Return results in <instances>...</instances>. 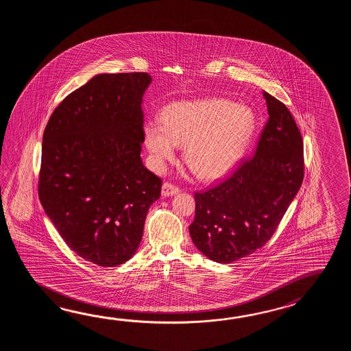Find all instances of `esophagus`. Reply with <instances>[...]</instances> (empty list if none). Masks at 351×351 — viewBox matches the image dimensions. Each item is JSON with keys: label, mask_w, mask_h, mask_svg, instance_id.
I'll return each mask as SVG.
<instances>
[{"label": "esophagus", "mask_w": 351, "mask_h": 351, "mask_svg": "<svg viewBox=\"0 0 351 351\" xmlns=\"http://www.w3.org/2000/svg\"><path fill=\"white\" fill-rule=\"evenodd\" d=\"M180 192L178 186H174L169 182H165V184L162 186V195L163 197H169V195H174V194H178Z\"/></svg>", "instance_id": "1"}]
</instances>
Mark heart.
Here are the masks:
<instances>
[{
  "instance_id": "b5f03b06",
  "label": "heart",
  "mask_w": 351,
  "mask_h": 351,
  "mask_svg": "<svg viewBox=\"0 0 351 351\" xmlns=\"http://www.w3.org/2000/svg\"><path fill=\"white\" fill-rule=\"evenodd\" d=\"M160 121H149L144 130L156 168L162 169L174 159L177 147L186 145V165L206 180L231 172L254 132V112L219 99L174 103L163 112Z\"/></svg>"
}]
</instances>
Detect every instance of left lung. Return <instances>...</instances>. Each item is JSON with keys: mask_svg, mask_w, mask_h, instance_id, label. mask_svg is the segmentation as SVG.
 Listing matches in <instances>:
<instances>
[{"mask_svg": "<svg viewBox=\"0 0 351 351\" xmlns=\"http://www.w3.org/2000/svg\"><path fill=\"white\" fill-rule=\"evenodd\" d=\"M269 120L254 157L206 192L194 193L189 233L212 261L231 263L267 243L304 179V143L290 110L263 91Z\"/></svg>", "mask_w": 351, "mask_h": 351, "instance_id": "8db88e82", "label": "left lung"}]
</instances>
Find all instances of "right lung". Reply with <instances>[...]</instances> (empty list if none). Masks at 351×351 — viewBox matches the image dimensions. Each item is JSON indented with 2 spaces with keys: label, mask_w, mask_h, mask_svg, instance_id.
<instances>
[{
  "label": "right lung",
  "mask_w": 351,
  "mask_h": 351,
  "mask_svg": "<svg viewBox=\"0 0 351 351\" xmlns=\"http://www.w3.org/2000/svg\"><path fill=\"white\" fill-rule=\"evenodd\" d=\"M147 73L99 74L53 110L43 136L38 198L75 254L101 267L142 241L162 179L143 165Z\"/></svg>",
  "instance_id": "add662e5"
}]
</instances>
